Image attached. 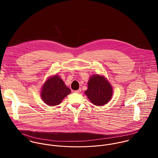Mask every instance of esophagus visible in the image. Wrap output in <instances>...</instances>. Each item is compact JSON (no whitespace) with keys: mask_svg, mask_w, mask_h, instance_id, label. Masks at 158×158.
Segmentation results:
<instances>
[{"mask_svg":"<svg viewBox=\"0 0 158 158\" xmlns=\"http://www.w3.org/2000/svg\"><path fill=\"white\" fill-rule=\"evenodd\" d=\"M81 89H78V90H75V92L77 93V94H79V93L81 92Z\"/></svg>","mask_w":158,"mask_h":158,"instance_id":"1","label":"esophagus"}]
</instances>
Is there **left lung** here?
<instances>
[{
	"label": "left lung",
	"instance_id": "left-lung-1",
	"mask_svg": "<svg viewBox=\"0 0 158 158\" xmlns=\"http://www.w3.org/2000/svg\"><path fill=\"white\" fill-rule=\"evenodd\" d=\"M88 84V88L85 92L94 105H105L112 98V86L104 77L97 74L94 75L90 77Z\"/></svg>",
	"mask_w": 158,
	"mask_h": 158
}]
</instances>
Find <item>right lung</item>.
<instances>
[{"instance_id": "1", "label": "right lung", "mask_w": 158, "mask_h": 158, "mask_svg": "<svg viewBox=\"0 0 158 158\" xmlns=\"http://www.w3.org/2000/svg\"><path fill=\"white\" fill-rule=\"evenodd\" d=\"M69 88L58 75L49 78L44 84L41 90V98L47 105L54 106L60 104L70 93Z\"/></svg>"}]
</instances>
